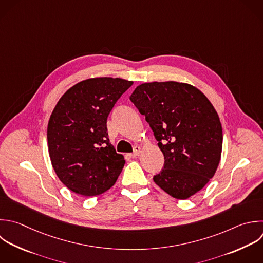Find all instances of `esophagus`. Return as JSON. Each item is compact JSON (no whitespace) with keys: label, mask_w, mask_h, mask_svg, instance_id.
<instances>
[{"label":"esophagus","mask_w":263,"mask_h":263,"mask_svg":"<svg viewBox=\"0 0 263 263\" xmlns=\"http://www.w3.org/2000/svg\"><path fill=\"white\" fill-rule=\"evenodd\" d=\"M140 153H141V147L140 146H136L135 149H134V152L130 153L129 156L130 157H137V156L140 155Z\"/></svg>","instance_id":"34e87169"}]
</instances>
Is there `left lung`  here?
I'll use <instances>...</instances> for the list:
<instances>
[{"label":"left lung","mask_w":263,"mask_h":263,"mask_svg":"<svg viewBox=\"0 0 263 263\" xmlns=\"http://www.w3.org/2000/svg\"><path fill=\"white\" fill-rule=\"evenodd\" d=\"M129 100L154 133L164 165L153 181L186 199L214 177L222 152V126L215 108L196 87L182 82L143 83Z\"/></svg>","instance_id":"obj_1"}]
</instances>
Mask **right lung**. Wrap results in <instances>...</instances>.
Listing matches in <instances>:
<instances>
[{
    "instance_id": "obj_1",
    "label": "right lung",
    "mask_w": 263,
    "mask_h": 263,
    "mask_svg": "<svg viewBox=\"0 0 263 263\" xmlns=\"http://www.w3.org/2000/svg\"><path fill=\"white\" fill-rule=\"evenodd\" d=\"M133 81L99 77L83 80L60 99L47 127L51 164L71 191L96 196L117 181L125 160L110 143L107 118Z\"/></svg>"
}]
</instances>
